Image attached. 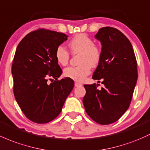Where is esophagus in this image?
<instances>
[{"mask_svg":"<svg viewBox=\"0 0 150 150\" xmlns=\"http://www.w3.org/2000/svg\"><path fill=\"white\" fill-rule=\"evenodd\" d=\"M82 84L80 83H78V82H75V87H79V86H82Z\"/></svg>","mask_w":150,"mask_h":150,"instance_id":"esophagus-1","label":"esophagus"}]
</instances>
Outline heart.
Here are the masks:
<instances>
[{"mask_svg":"<svg viewBox=\"0 0 150 150\" xmlns=\"http://www.w3.org/2000/svg\"><path fill=\"white\" fill-rule=\"evenodd\" d=\"M94 41L88 35L79 33L68 42V47L72 54H79L78 66L68 67L63 71L64 76L78 82H82L90 73V67H95L101 60V50L94 45ZM55 57L59 65L65 66L68 63L70 55L63 46H57Z\"/></svg>","mask_w":150,"mask_h":150,"instance_id":"b5f03b06","label":"heart"}]
</instances>
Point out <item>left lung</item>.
I'll return each mask as SVG.
<instances>
[{"instance_id": "obj_1", "label": "left lung", "mask_w": 150, "mask_h": 150, "mask_svg": "<svg viewBox=\"0 0 150 150\" xmlns=\"http://www.w3.org/2000/svg\"><path fill=\"white\" fill-rule=\"evenodd\" d=\"M95 38L101 42L102 57L93 79L102 80L105 87L98 90V84L84 85L83 102L91 119L109 125L129 108L137 80V64L131 42L119 30L102 28Z\"/></svg>"}]
</instances>
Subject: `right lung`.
<instances>
[{
  "label": "right lung",
  "instance_id": "add662e5",
  "mask_svg": "<svg viewBox=\"0 0 150 150\" xmlns=\"http://www.w3.org/2000/svg\"><path fill=\"white\" fill-rule=\"evenodd\" d=\"M67 37L39 29L25 36L16 48L12 65L14 96L23 112L34 122L44 124L56 118L74 87L72 79L57 80L62 71L55 51ZM50 77L56 80L48 84Z\"/></svg>",
  "mask_w": 150,
  "mask_h": 150
}]
</instances>
